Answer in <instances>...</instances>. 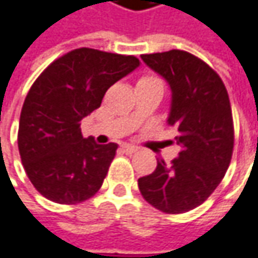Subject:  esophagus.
<instances>
[{
    "instance_id": "34e87169",
    "label": "esophagus",
    "mask_w": 258,
    "mask_h": 258,
    "mask_svg": "<svg viewBox=\"0 0 258 258\" xmlns=\"http://www.w3.org/2000/svg\"><path fill=\"white\" fill-rule=\"evenodd\" d=\"M121 150L124 151L125 154H133V153L137 151V147L136 146H130V144H122L121 146Z\"/></svg>"
}]
</instances>
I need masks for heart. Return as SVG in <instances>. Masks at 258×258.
Here are the masks:
<instances>
[{"label":"heart","mask_w":258,"mask_h":258,"mask_svg":"<svg viewBox=\"0 0 258 258\" xmlns=\"http://www.w3.org/2000/svg\"><path fill=\"white\" fill-rule=\"evenodd\" d=\"M147 81H157V79L153 78V76H144V78H141L139 82H147Z\"/></svg>","instance_id":"obj_1"}]
</instances>
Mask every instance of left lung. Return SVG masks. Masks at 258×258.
Returning <instances> with one entry per match:
<instances>
[{
    "label": "left lung",
    "mask_w": 258,
    "mask_h": 258,
    "mask_svg": "<svg viewBox=\"0 0 258 258\" xmlns=\"http://www.w3.org/2000/svg\"><path fill=\"white\" fill-rule=\"evenodd\" d=\"M172 91L167 124L177 130L182 147L167 166L157 160L151 174L139 179L143 198L166 214L199 207L221 183L234 149L228 92L218 73L183 50L141 54Z\"/></svg>",
    "instance_id": "left-lung-1"
}]
</instances>
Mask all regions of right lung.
Returning a JSON list of instances; mask_svg holds the SVG:
<instances>
[{
	"label": "right lung",
	"mask_w": 258,
	"mask_h": 258,
	"mask_svg": "<svg viewBox=\"0 0 258 258\" xmlns=\"http://www.w3.org/2000/svg\"><path fill=\"white\" fill-rule=\"evenodd\" d=\"M139 66L134 56L82 47L56 59L36 79L20 115L18 150L44 198L75 205L99 190L118 146L84 139L81 121L101 107L109 86Z\"/></svg>",
	"instance_id": "add662e5"
}]
</instances>
